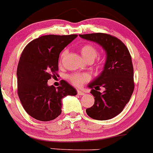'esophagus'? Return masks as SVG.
<instances>
[{
	"mask_svg": "<svg viewBox=\"0 0 153 153\" xmlns=\"http://www.w3.org/2000/svg\"><path fill=\"white\" fill-rule=\"evenodd\" d=\"M77 94L79 96H83V95H85V93L82 92V91H77Z\"/></svg>",
	"mask_w": 153,
	"mask_h": 153,
	"instance_id": "1",
	"label": "esophagus"
}]
</instances>
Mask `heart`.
Wrapping results in <instances>:
<instances>
[{
    "label": "heart",
    "instance_id": "b5f03b06",
    "mask_svg": "<svg viewBox=\"0 0 153 153\" xmlns=\"http://www.w3.org/2000/svg\"><path fill=\"white\" fill-rule=\"evenodd\" d=\"M66 52H67L66 50L62 51L59 56V62H62V59L66 54ZM80 53L86 61L92 62L97 57L99 51L95 45L87 43L82 45L80 48ZM68 78L71 84H73L76 87H80L90 79V76L88 74H72L69 75Z\"/></svg>",
    "mask_w": 153,
    "mask_h": 153
}]
</instances>
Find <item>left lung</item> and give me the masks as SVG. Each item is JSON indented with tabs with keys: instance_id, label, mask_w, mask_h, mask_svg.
Listing matches in <instances>:
<instances>
[{
	"instance_id": "8db88e82",
	"label": "left lung",
	"mask_w": 153,
	"mask_h": 153,
	"mask_svg": "<svg viewBox=\"0 0 153 153\" xmlns=\"http://www.w3.org/2000/svg\"><path fill=\"white\" fill-rule=\"evenodd\" d=\"M79 37L100 44L106 52L104 70L88 85L95 102L86 113L94 119L108 120L123 111L134 91L131 56L123 42L111 34L93 33ZM100 87L105 88L102 94L98 91Z\"/></svg>"
}]
</instances>
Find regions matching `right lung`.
<instances>
[{
    "label": "right lung",
    "instance_id": "right-lung-1",
    "mask_svg": "<svg viewBox=\"0 0 153 153\" xmlns=\"http://www.w3.org/2000/svg\"><path fill=\"white\" fill-rule=\"evenodd\" d=\"M77 34L42 36L25 47L19 60L18 94L26 113L37 120L48 122L61 114L62 99L76 95V91L65 80L56 88L47 82L56 76L61 51Z\"/></svg>",
    "mask_w": 153,
    "mask_h": 153
}]
</instances>
